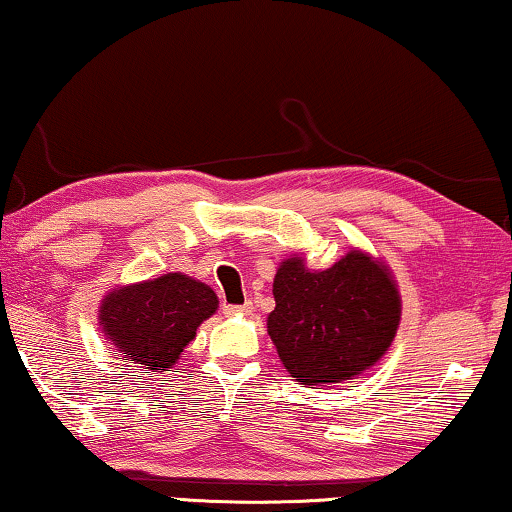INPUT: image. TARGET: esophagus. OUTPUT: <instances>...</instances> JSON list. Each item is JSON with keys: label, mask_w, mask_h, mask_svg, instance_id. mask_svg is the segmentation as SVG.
Segmentation results:
<instances>
[{"label": "esophagus", "mask_w": 512, "mask_h": 512, "mask_svg": "<svg viewBox=\"0 0 512 512\" xmlns=\"http://www.w3.org/2000/svg\"><path fill=\"white\" fill-rule=\"evenodd\" d=\"M223 312H225V315H248V312H253V303H250V301H246L243 305L225 303Z\"/></svg>", "instance_id": "1"}]
</instances>
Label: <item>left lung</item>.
<instances>
[{
  "mask_svg": "<svg viewBox=\"0 0 512 512\" xmlns=\"http://www.w3.org/2000/svg\"><path fill=\"white\" fill-rule=\"evenodd\" d=\"M269 335L287 372L308 386L361 375L391 347L400 294L386 266L352 250L326 271L301 257L280 264Z\"/></svg>",
  "mask_w": 512,
  "mask_h": 512,
  "instance_id": "obj_1",
  "label": "left lung"
}]
</instances>
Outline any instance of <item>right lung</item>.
<instances>
[{
    "mask_svg": "<svg viewBox=\"0 0 512 512\" xmlns=\"http://www.w3.org/2000/svg\"><path fill=\"white\" fill-rule=\"evenodd\" d=\"M218 308L213 289L181 273L121 287L101 305L103 331L124 361L163 372L195 338L197 326Z\"/></svg>",
    "mask_w": 512,
    "mask_h": 512,
    "instance_id": "obj_1",
    "label": "right lung"
}]
</instances>
